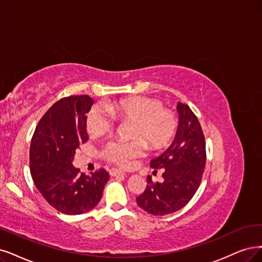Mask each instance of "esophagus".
I'll use <instances>...</instances> for the list:
<instances>
[{
	"instance_id": "obj_1",
	"label": "esophagus",
	"mask_w": 262,
	"mask_h": 262,
	"mask_svg": "<svg viewBox=\"0 0 262 262\" xmlns=\"http://www.w3.org/2000/svg\"><path fill=\"white\" fill-rule=\"evenodd\" d=\"M110 175L111 176H122V175H125V172L124 171H122V170H120V169H116V168H112V169H110Z\"/></svg>"
}]
</instances>
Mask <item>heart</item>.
Instances as JSON below:
<instances>
[{
  "label": "heart",
  "instance_id": "1",
  "mask_svg": "<svg viewBox=\"0 0 262 262\" xmlns=\"http://www.w3.org/2000/svg\"><path fill=\"white\" fill-rule=\"evenodd\" d=\"M159 99L146 96H133L105 103L108 113L94 105L86 114V132L92 138L109 134L119 123H130L128 136L132 140H113L101 150V157L122 167L128 166L134 159L141 157L146 143L151 150H162L175 137L178 121L175 113L163 108Z\"/></svg>",
  "mask_w": 262,
  "mask_h": 262
}]
</instances>
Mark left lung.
Masks as SVG:
<instances>
[{
    "label": "left lung",
    "mask_w": 262,
    "mask_h": 262,
    "mask_svg": "<svg viewBox=\"0 0 262 262\" xmlns=\"http://www.w3.org/2000/svg\"><path fill=\"white\" fill-rule=\"evenodd\" d=\"M179 125L171 146L150 162L162 169L163 181L148 185L136 201L149 214L164 216L185 207L198 191L206 164V143L201 124L189 105L178 102Z\"/></svg>",
    "instance_id": "obj_1"
}]
</instances>
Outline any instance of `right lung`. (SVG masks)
Listing matches in <instances>:
<instances>
[{"label":"right lung","mask_w":262,"mask_h":262,"mask_svg":"<svg viewBox=\"0 0 262 262\" xmlns=\"http://www.w3.org/2000/svg\"><path fill=\"white\" fill-rule=\"evenodd\" d=\"M94 100L87 95L55 102L37 123L30 146L33 182L52 207L80 215L98 204L109 173L100 168L85 176L72 165L75 150L89 140L85 119Z\"/></svg>","instance_id":"right-lung-1"}]
</instances>
